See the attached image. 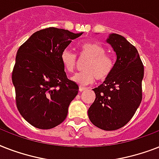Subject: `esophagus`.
I'll return each mask as SVG.
<instances>
[{
  "instance_id": "34e87169",
  "label": "esophagus",
  "mask_w": 159,
  "mask_h": 159,
  "mask_svg": "<svg viewBox=\"0 0 159 159\" xmlns=\"http://www.w3.org/2000/svg\"><path fill=\"white\" fill-rule=\"evenodd\" d=\"M85 88H84V87H80L79 88V90H80V92H84V91H85Z\"/></svg>"
}]
</instances>
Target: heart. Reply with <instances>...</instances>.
I'll list each match as a JSON object with an SVG mask.
<instances>
[{
    "label": "heart",
    "instance_id": "1",
    "mask_svg": "<svg viewBox=\"0 0 159 159\" xmlns=\"http://www.w3.org/2000/svg\"><path fill=\"white\" fill-rule=\"evenodd\" d=\"M80 59H87L84 64V70L72 77V80L80 86L89 85L97 79L102 81L108 78L113 70V61L106 55V50L101 44L95 42H86L80 46ZM62 65L68 72H73L77 66L76 56L69 49L61 54Z\"/></svg>",
    "mask_w": 159,
    "mask_h": 159
}]
</instances>
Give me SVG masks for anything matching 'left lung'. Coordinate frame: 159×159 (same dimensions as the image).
I'll return each mask as SVG.
<instances>
[{"instance_id": "obj_1", "label": "left lung", "mask_w": 159, "mask_h": 159, "mask_svg": "<svg viewBox=\"0 0 159 159\" xmlns=\"http://www.w3.org/2000/svg\"><path fill=\"white\" fill-rule=\"evenodd\" d=\"M116 55L108 78L93 89L96 98L88 110L90 121L104 130H115L127 124L142 100L144 66L135 47L121 35L107 39Z\"/></svg>"}]
</instances>
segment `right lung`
<instances>
[{"label": "right lung", "instance_id": "obj_1", "mask_svg": "<svg viewBox=\"0 0 159 159\" xmlns=\"http://www.w3.org/2000/svg\"><path fill=\"white\" fill-rule=\"evenodd\" d=\"M82 34L48 28L32 34L19 48L12 72L16 105L34 127L52 129L66 118L79 86L67 79L61 54Z\"/></svg>", "mask_w": 159, "mask_h": 159}]
</instances>
